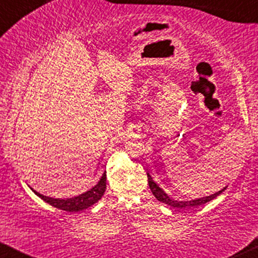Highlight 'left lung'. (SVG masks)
<instances>
[{"label": "left lung", "mask_w": 258, "mask_h": 258, "mask_svg": "<svg viewBox=\"0 0 258 258\" xmlns=\"http://www.w3.org/2000/svg\"><path fill=\"white\" fill-rule=\"evenodd\" d=\"M148 174V183H149V188L150 190H152V193L154 197L156 198L159 201H161V203L164 204H167V205L172 206V207H177V209H185V207H198L200 205H204V204L209 203V201L214 200L216 197H218L222 191H224L227 189V186H224L223 189H221L220 191H217V193L212 194V195H209V197H204V198H200V199H195V200H186V201H179V200H174L172 198H170L168 195L165 193L164 189L160 188V186L156 184L155 182H154L152 176H150L149 173Z\"/></svg>", "instance_id": "obj_1"}]
</instances>
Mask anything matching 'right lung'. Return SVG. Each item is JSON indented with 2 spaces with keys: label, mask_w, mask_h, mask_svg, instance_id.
<instances>
[{
  "label": "right lung",
  "mask_w": 258,
  "mask_h": 258,
  "mask_svg": "<svg viewBox=\"0 0 258 258\" xmlns=\"http://www.w3.org/2000/svg\"><path fill=\"white\" fill-rule=\"evenodd\" d=\"M106 189V172L103 173V176L100 177L99 182L97 183L93 188H91L90 190L85 191V193L76 195L74 198H68V199H57V198H49L46 195H42L37 193L35 189L31 188V190L37 195L38 198H41L43 201L48 203L49 205L57 207L59 210H63V211H69V212H79L82 210H86L87 207H90L96 204L97 201L100 200V198L103 197Z\"/></svg>",
  "instance_id": "obj_1"
}]
</instances>
